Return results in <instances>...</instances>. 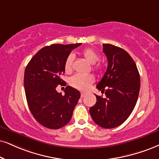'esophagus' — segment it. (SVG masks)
<instances>
[{"label": "esophagus", "instance_id": "esophagus-1", "mask_svg": "<svg viewBox=\"0 0 159 159\" xmlns=\"http://www.w3.org/2000/svg\"><path fill=\"white\" fill-rule=\"evenodd\" d=\"M85 96V93H81V98H83Z\"/></svg>", "mask_w": 159, "mask_h": 159}]
</instances>
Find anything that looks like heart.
<instances>
[{
	"instance_id": "1",
	"label": "heart",
	"mask_w": 159,
	"mask_h": 159,
	"mask_svg": "<svg viewBox=\"0 0 159 159\" xmlns=\"http://www.w3.org/2000/svg\"><path fill=\"white\" fill-rule=\"evenodd\" d=\"M81 54L84 58L87 60L89 63L92 65V70H94L97 73H100L102 70V65L101 63H96L98 61L99 56V54L93 48H85L81 52ZM74 57L72 54H69L64 62V70L66 73L69 74L73 69ZM94 82V77L91 74H75L70 77L69 80L70 85L74 89L80 90V91H86L90 85Z\"/></svg>"
}]
</instances>
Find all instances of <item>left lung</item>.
<instances>
[{"mask_svg": "<svg viewBox=\"0 0 159 159\" xmlns=\"http://www.w3.org/2000/svg\"><path fill=\"white\" fill-rule=\"evenodd\" d=\"M107 70L97 88L106 97L96 95L97 102L89 112L96 124L113 128L122 124L134 111L140 90V76L134 60L126 51L103 44Z\"/></svg>", "mask_w": 159, "mask_h": 159, "instance_id": "obj_1", "label": "left lung"}]
</instances>
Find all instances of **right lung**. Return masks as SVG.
I'll use <instances>...</instances> for the list:
<instances>
[{
    "mask_svg": "<svg viewBox=\"0 0 159 159\" xmlns=\"http://www.w3.org/2000/svg\"><path fill=\"white\" fill-rule=\"evenodd\" d=\"M82 43L53 44L41 48L27 65L24 89L29 110L34 119L49 129L61 128L70 120L80 98L79 91L67 86L65 95L56 91L66 85L61 79L64 62L70 52Z\"/></svg>",
    "mask_w": 159,
    "mask_h": 159,
    "instance_id": "right-lung-1",
    "label": "right lung"
}]
</instances>
